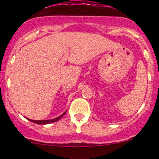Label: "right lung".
Instances as JSON below:
<instances>
[{
    "label": "right lung",
    "instance_id": "obj_1",
    "mask_svg": "<svg viewBox=\"0 0 159 159\" xmlns=\"http://www.w3.org/2000/svg\"><path fill=\"white\" fill-rule=\"evenodd\" d=\"M65 113H66V111H65L63 114H62L61 115H60V116H58V117H57V118H54V119H50V120H39V121H36V120H31V119H29V118H28V120H29V121H32V122L35 123V124H38V125H47V124H50V123H53V122H55V121H57L59 119H60V118H61L62 117H63L64 115H65Z\"/></svg>",
    "mask_w": 159,
    "mask_h": 159
}]
</instances>
